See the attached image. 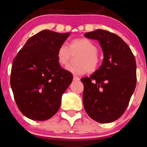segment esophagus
<instances>
[{
	"label": "esophagus",
	"instance_id": "obj_1",
	"mask_svg": "<svg viewBox=\"0 0 147 147\" xmlns=\"http://www.w3.org/2000/svg\"><path fill=\"white\" fill-rule=\"evenodd\" d=\"M74 81L80 80V78L79 77V76H76V75H74Z\"/></svg>",
	"mask_w": 147,
	"mask_h": 147
}]
</instances>
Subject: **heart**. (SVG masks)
Wrapping results in <instances>:
<instances>
[{
    "mask_svg": "<svg viewBox=\"0 0 147 147\" xmlns=\"http://www.w3.org/2000/svg\"><path fill=\"white\" fill-rule=\"evenodd\" d=\"M98 52L97 45L88 38L74 39L66 45L62 43L57 51V59L60 65L64 66L68 63L72 54H79L76 57V64L70 65L67 70L75 74H83L88 71L93 73L100 65L101 59Z\"/></svg>",
    "mask_w": 147,
    "mask_h": 147,
    "instance_id": "heart-1",
    "label": "heart"
}]
</instances>
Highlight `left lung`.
Masks as SVG:
<instances>
[{"label": "left lung", "instance_id": "obj_1", "mask_svg": "<svg viewBox=\"0 0 147 147\" xmlns=\"http://www.w3.org/2000/svg\"><path fill=\"white\" fill-rule=\"evenodd\" d=\"M85 37L98 40L104 59L99 69L81 80L84 107L96 121L113 122L123 115L136 88V59L128 45L112 32L98 29Z\"/></svg>", "mask_w": 147, "mask_h": 147}]
</instances>
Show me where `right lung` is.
<instances>
[{
    "label": "right lung",
    "instance_id": "add662e5",
    "mask_svg": "<svg viewBox=\"0 0 147 147\" xmlns=\"http://www.w3.org/2000/svg\"><path fill=\"white\" fill-rule=\"evenodd\" d=\"M69 34L42 30L13 59L10 85L18 107L28 119L47 120L59 109L73 75L58 63L57 51Z\"/></svg>",
    "mask_w": 147,
    "mask_h": 147
}]
</instances>
